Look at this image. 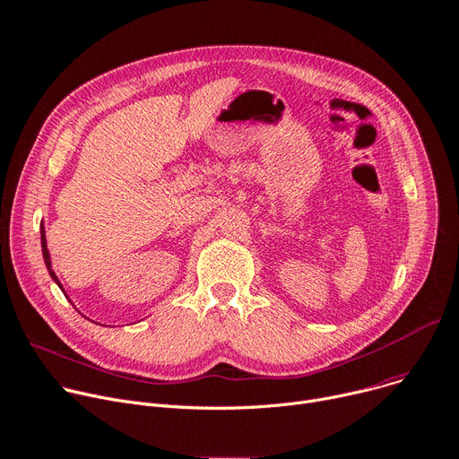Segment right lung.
<instances>
[{
    "label": "right lung",
    "mask_w": 459,
    "mask_h": 459,
    "mask_svg": "<svg viewBox=\"0 0 459 459\" xmlns=\"http://www.w3.org/2000/svg\"><path fill=\"white\" fill-rule=\"evenodd\" d=\"M40 239H42V256H44L46 267H48V271H49V274H51V279L56 282V286H58L60 290H63V284L58 282L55 271L51 269V256H49V251H48V241H46V230H44V225H40ZM63 291H65V290H63ZM65 295H66V293H65ZM66 299H68V295H66Z\"/></svg>",
    "instance_id": "add662e5"
}]
</instances>
